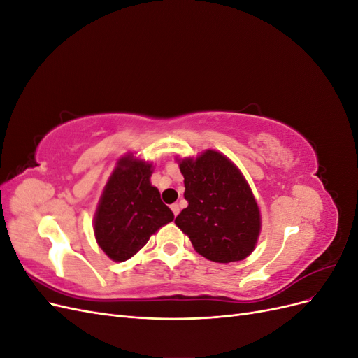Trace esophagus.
I'll use <instances>...</instances> for the list:
<instances>
[{"label":"esophagus","instance_id":"obj_1","mask_svg":"<svg viewBox=\"0 0 358 358\" xmlns=\"http://www.w3.org/2000/svg\"><path fill=\"white\" fill-rule=\"evenodd\" d=\"M170 209H171V212L175 213V216H178L179 215V212H180V208H179V204L178 203H173L171 206H170Z\"/></svg>","mask_w":358,"mask_h":358}]
</instances>
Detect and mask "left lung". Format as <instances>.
<instances>
[{
	"label": "left lung",
	"instance_id": "left-lung-1",
	"mask_svg": "<svg viewBox=\"0 0 358 358\" xmlns=\"http://www.w3.org/2000/svg\"><path fill=\"white\" fill-rule=\"evenodd\" d=\"M185 183L183 209L175 224L196 251L215 263L241 262L254 251L262 216L241 170L216 150L178 159Z\"/></svg>",
	"mask_w": 358,
	"mask_h": 358
}]
</instances>
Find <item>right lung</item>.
<instances>
[{
    "mask_svg": "<svg viewBox=\"0 0 358 358\" xmlns=\"http://www.w3.org/2000/svg\"><path fill=\"white\" fill-rule=\"evenodd\" d=\"M152 162L122 157L107 180L94 216L96 243L113 262H125L175 215L150 183Z\"/></svg>",
    "mask_w": 358,
    "mask_h": 358,
    "instance_id": "add662e5",
    "label": "right lung"
}]
</instances>
